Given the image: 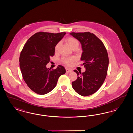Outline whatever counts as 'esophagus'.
Instances as JSON below:
<instances>
[{
	"label": "esophagus",
	"instance_id": "34e87169",
	"mask_svg": "<svg viewBox=\"0 0 133 133\" xmlns=\"http://www.w3.org/2000/svg\"><path fill=\"white\" fill-rule=\"evenodd\" d=\"M66 71L67 73H70L72 71V70L70 69H66Z\"/></svg>",
	"mask_w": 133,
	"mask_h": 133
}]
</instances>
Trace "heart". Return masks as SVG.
Instances as JSON below:
<instances>
[{
	"mask_svg": "<svg viewBox=\"0 0 133 133\" xmlns=\"http://www.w3.org/2000/svg\"><path fill=\"white\" fill-rule=\"evenodd\" d=\"M66 42L67 44L69 45V46L73 49L74 48H78V46L79 45V43L78 40L74 37H69L66 39ZM60 46V43H58L55 46V50H58V48ZM75 60V58L73 57H67V58H63L62 61L65 64L71 66L73 63L74 62Z\"/></svg>",
	"mask_w": 133,
	"mask_h": 133,
	"instance_id": "b5f03b06",
	"label": "heart"
}]
</instances>
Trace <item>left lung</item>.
Listing matches in <instances>:
<instances>
[{"mask_svg": "<svg viewBox=\"0 0 133 133\" xmlns=\"http://www.w3.org/2000/svg\"><path fill=\"white\" fill-rule=\"evenodd\" d=\"M70 35L80 42L83 52L81 60L85 68L78 72L77 79L72 83L74 90L83 96L95 93L105 81L109 65V57L103 43L90 32H71Z\"/></svg>", "mask_w": 133, "mask_h": 133, "instance_id": "1", "label": "left lung"}]
</instances>
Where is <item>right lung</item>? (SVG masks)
<instances>
[{
	"label": "right lung",
	"instance_id": "obj_1",
	"mask_svg": "<svg viewBox=\"0 0 133 133\" xmlns=\"http://www.w3.org/2000/svg\"><path fill=\"white\" fill-rule=\"evenodd\" d=\"M65 34L66 32H37L24 45L19 56L20 68L24 82L37 94L44 95L51 91L60 76L66 73L61 65L51 70L46 67L55 55L56 45Z\"/></svg>",
	"mask_w": 133,
	"mask_h": 133
}]
</instances>
